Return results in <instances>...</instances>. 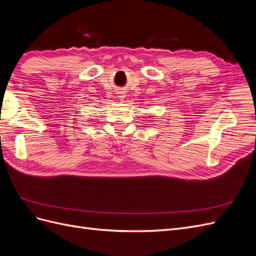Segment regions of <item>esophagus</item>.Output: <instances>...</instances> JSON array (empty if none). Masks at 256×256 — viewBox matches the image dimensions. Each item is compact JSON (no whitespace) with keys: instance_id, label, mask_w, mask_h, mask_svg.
<instances>
[{"instance_id":"esophagus-1","label":"esophagus","mask_w":256,"mask_h":256,"mask_svg":"<svg viewBox=\"0 0 256 256\" xmlns=\"http://www.w3.org/2000/svg\"><path fill=\"white\" fill-rule=\"evenodd\" d=\"M118 98H120V100H122L125 98V95H122V92H120V95H118Z\"/></svg>"}]
</instances>
